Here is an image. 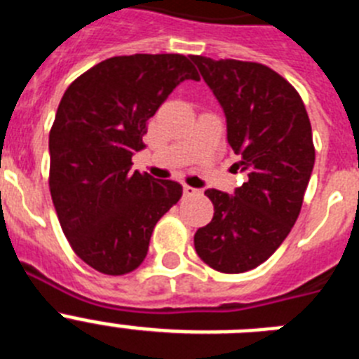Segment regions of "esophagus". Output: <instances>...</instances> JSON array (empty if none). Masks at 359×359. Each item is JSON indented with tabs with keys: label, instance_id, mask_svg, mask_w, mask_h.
<instances>
[{
	"label": "esophagus",
	"instance_id": "esophagus-1",
	"mask_svg": "<svg viewBox=\"0 0 359 359\" xmlns=\"http://www.w3.org/2000/svg\"><path fill=\"white\" fill-rule=\"evenodd\" d=\"M183 194H185V196H194V194H198V190L192 189V187H189V185H183Z\"/></svg>",
	"mask_w": 359,
	"mask_h": 359
}]
</instances>
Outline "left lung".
<instances>
[{"mask_svg":"<svg viewBox=\"0 0 359 359\" xmlns=\"http://www.w3.org/2000/svg\"><path fill=\"white\" fill-rule=\"evenodd\" d=\"M226 116L228 144L246 183L231 196L208 189L214 217L199 228V259L221 273L257 268L284 243L315 165L306 106L293 86L259 62L190 55Z\"/></svg>","mask_w":359,"mask_h":359,"instance_id":"1","label":"left lung"}]
</instances>
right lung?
<instances>
[{"label": "right lung", "mask_w": 359, "mask_h": 359, "mask_svg": "<svg viewBox=\"0 0 359 359\" xmlns=\"http://www.w3.org/2000/svg\"><path fill=\"white\" fill-rule=\"evenodd\" d=\"M199 81L180 53L111 57L68 86L50 131V194L73 252L104 275L144 262L180 183L131 169L147 120L180 82Z\"/></svg>", "instance_id": "1"}]
</instances>
